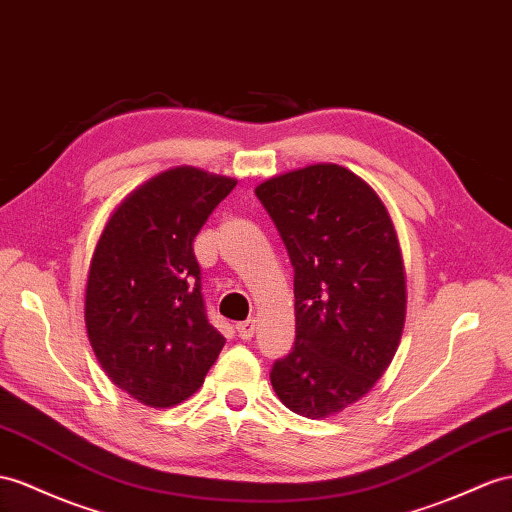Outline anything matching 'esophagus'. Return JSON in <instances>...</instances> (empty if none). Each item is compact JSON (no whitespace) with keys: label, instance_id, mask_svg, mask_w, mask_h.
Wrapping results in <instances>:
<instances>
[{"label":"esophagus","instance_id":"esophagus-1","mask_svg":"<svg viewBox=\"0 0 512 512\" xmlns=\"http://www.w3.org/2000/svg\"><path fill=\"white\" fill-rule=\"evenodd\" d=\"M235 329H238V335H240L242 339H251V337L255 335V320L240 322L238 326H235Z\"/></svg>","mask_w":512,"mask_h":512}]
</instances>
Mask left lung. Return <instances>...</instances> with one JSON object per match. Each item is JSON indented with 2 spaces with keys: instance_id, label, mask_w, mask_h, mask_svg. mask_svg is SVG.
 Instances as JSON below:
<instances>
[{
  "instance_id": "8db88e82",
  "label": "left lung",
  "mask_w": 512,
  "mask_h": 512,
  "mask_svg": "<svg viewBox=\"0 0 512 512\" xmlns=\"http://www.w3.org/2000/svg\"><path fill=\"white\" fill-rule=\"evenodd\" d=\"M255 194L294 266L296 342L270 383L298 415H337L370 393L400 344L406 274L396 227L370 183L339 164L270 177Z\"/></svg>"
}]
</instances>
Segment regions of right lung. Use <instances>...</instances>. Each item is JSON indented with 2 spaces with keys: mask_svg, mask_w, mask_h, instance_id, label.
I'll return each instance as SVG.
<instances>
[{
  "mask_svg": "<svg viewBox=\"0 0 512 512\" xmlns=\"http://www.w3.org/2000/svg\"><path fill=\"white\" fill-rule=\"evenodd\" d=\"M238 179L175 166L114 207L90 259L84 320L110 381L138 402L188 400L225 337L205 316L192 242Z\"/></svg>",
  "mask_w": 512,
  "mask_h": 512,
  "instance_id": "obj_1",
  "label": "right lung"
}]
</instances>
